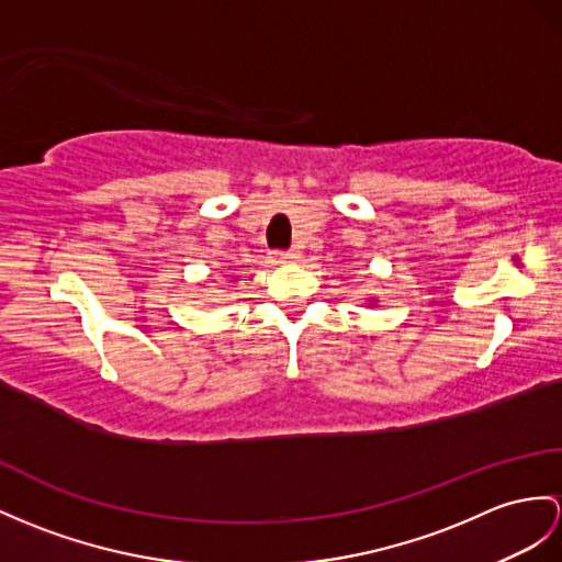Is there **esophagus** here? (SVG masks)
Segmentation results:
<instances>
[{
    "label": "esophagus",
    "instance_id": "obj_1",
    "mask_svg": "<svg viewBox=\"0 0 562 562\" xmlns=\"http://www.w3.org/2000/svg\"><path fill=\"white\" fill-rule=\"evenodd\" d=\"M300 257H303V252H300L297 248H293V250H277V252H273V259H277L279 265H285V262H297Z\"/></svg>",
    "mask_w": 562,
    "mask_h": 562
}]
</instances>
